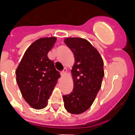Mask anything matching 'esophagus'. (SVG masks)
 <instances>
[{
	"label": "esophagus",
	"mask_w": 135,
	"mask_h": 135,
	"mask_svg": "<svg viewBox=\"0 0 135 135\" xmlns=\"http://www.w3.org/2000/svg\"><path fill=\"white\" fill-rule=\"evenodd\" d=\"M66 73V68H64L63 71H61V76H64Z\"/></svg>",
	"instance_id": "obj_1"
}]
</instances>
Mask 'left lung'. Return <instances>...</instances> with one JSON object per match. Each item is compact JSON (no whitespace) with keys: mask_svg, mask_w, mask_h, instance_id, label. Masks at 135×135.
<instances>
[{"mask_svg":"<svg viewBox=\"0 0 135 135\" xmlns=\"http://www.w3.org/2000/svg\"><path fill=\"white\" fill-rule=\"evenodd\" d=\"M66 45L75 56L71 73L74 90L63 95L64 107L73 114L87 111L94 102L104 76V61L99 53L84 38H68Z\"/></svg>","mask_w":135,"mask_h":135,"instance_id":"1","label":"left lung"}]
</instances>
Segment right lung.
<instances>
[{
  "mask_svg": "<svg viewBox=\"0 0 135 135\" xmlns=\"http://www.w3.org/2000/svg\"><path fill=\"white\" fill-rule=\"evenodd\" d=\"M56 41L55 37L43 38L33 43L24 53L16 70L17 83L21 93L31 107H46L60 74L47 57Z\"/></svg>",
  "mask_w": 135,
  "mask_h": 135,
  "instance_id": "1",
  "label": "right lung"
}]
</instances>
